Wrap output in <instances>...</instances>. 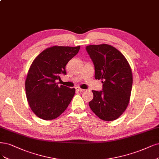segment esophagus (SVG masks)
I'll use <instances>...</instances> for the list:
<instances>
[{
  "label": "esophagus",
  "mask_w": 159,
  "mask_h": 159,
  "mask_svg": "<svg viewBox=\"0 0 159 159\" xmlns=\"http://www.w3.org/2000/svg\"><path fill=\"white\" fill-rule=\"evenodd\" d=\"M75 89L79 91H80V92H83V91H85V89H81V88H80V87H75Z\"/></svg>",
  "instance_id": "esophagus-1"
}]
</instances>
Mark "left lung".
<instances>
[{
    "label": "left lung",
    "mask_w": 159,
    "mask_h": 159,
    "mask_svg": "<svg viewBox=\"0 0 159 159\" xmlns=\"http://www.w3.org/2000/svg\"><path fill=\"white\" fill-rule=\"evenodd\" d=\"M95 65V78L101 80L102 91H94L89 105L105 121H113L128 106L133 83L132 69L127 59L115 47L107 44L86 47Z\"/></svg>",
    "instance_id": "8db88e82"
}]
</instances>
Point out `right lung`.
Wrapping results in <instances>:
<instances>
[{
    "label": "right lung",
    "mask_w": 159,
    "mask_h": 159,
    "mask_svg": "<svg viewBox=\"0 0 159 159\" xmlns=\"http://www.w3.org/2000/svg\"><path fill=\"white\" fill-rule=\"evenodd\" d=\"M80 46H52L41 52L31 63L25 81V94L31 111L45 120L55 119L67 108L75 89L58 85L57 80L66 74V66Z\"/></svg>",
    "instance_id": "obj_1"
}]
</instances>
